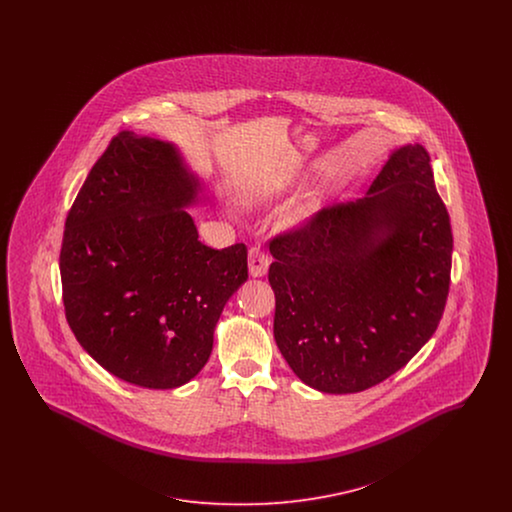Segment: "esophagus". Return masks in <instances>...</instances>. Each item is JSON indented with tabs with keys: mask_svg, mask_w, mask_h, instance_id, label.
I'll return each instance as SVG.
<instances>
[{
	"mask_svg": "<svg viewBox=\"0 0 512 512\" xmlns=\"http://www.w3.org/2000/svg\"><path fill=\"white\" fill-rule=\"evenodd\" d=\"M268 265H270V261H268L267 253L263 249H259V247L249 249V274L253 278L265 276Z\"/></svg>",
	"mask_w": 512,
	"mask_h": 512,
	"instance_id": "obj_1",
	"label": "esophagus"
}]
</instances>
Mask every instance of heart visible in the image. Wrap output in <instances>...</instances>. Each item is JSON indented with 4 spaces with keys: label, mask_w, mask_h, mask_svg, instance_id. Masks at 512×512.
<instances>
[{
    "label": "heart",
    "mask_w": 512,
    "mask_h": 512,
    "mask_svg": "<svg viewBox=\"0 0 512 512\" xmlns=\"http://www.w3.org/2000/svg\"><path fill=\"white\" fill-rule=\"evenodd\" d=\"M274 197H276V190H272V188H251L249 192H245L244 201L249 207H261V205L270 203ZM305 217H307V209L299 207V209H295L293 213H290L288 222L290 224H299V222L305 220Z\"/></svg>",
    "instance_id": "heart-1"
}]
</instances>
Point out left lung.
Returning a JSON list of instances; mask_svg holds the SVG:
<instances>
[{
	"mask_svg": "<svg viewBox=\"0 0 512 512\" xmlns=\"http://www.w3.org/2000/svg\"><path fill=\"white\" fill-rule=\"evenodd\" d=\"M451 253L420 144L395 149L363 199L276 236L274 340L295 376L322 393H357L407 365L438 328Z\"/></svg>",
	"mask_w": 512,
	"mask_h": 512,
	"instance_id": "obj_1",
	"label": "left lung"
}]
</instances>
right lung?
<instances>
[{"label": "right lung", "mask_w": 512, "mask_h": 512, "mask_svg": "<svg viewBox=\"0 0 512 512\" xmlns=\"http://www.w3.org/2000/svg\"><path fill=\"white\" fill-rule=\"evenodd\" d=\"M201 180L180 149L117 134L65 222L67 322L113 376L149 390L188 384L209 361L226 301L247 280L244 244L213 249L186 211Z\"/></svg>", "instance_id": "add662e5"}]
</instances>
